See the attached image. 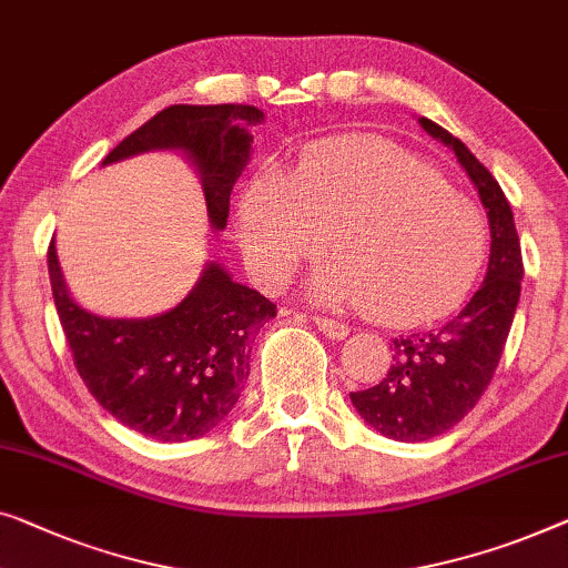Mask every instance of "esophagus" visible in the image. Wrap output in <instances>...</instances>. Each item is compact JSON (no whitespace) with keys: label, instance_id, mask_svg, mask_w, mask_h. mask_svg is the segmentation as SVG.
I'll return each mask as SVG.
<instances>
[{"label":"esophagus","instance_id":"34e87169","mask_svg":"<svg viewBox=\"0 0 568 568\" xmlns=\"http://www.w3.org/2000/svg\"><path fill=\"white\" fill-rule=\"evenodd\" d=\"M315 325H317L320 333L327 335V338H333V341L348 338V333H351L348 325L338 323V320H331V317H315Z\"/></svg>","mask_w":568,"mask_h":568}]
</instances>
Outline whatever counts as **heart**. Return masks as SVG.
Segmentation results:
<instances>
[{
  "label": "heart",
  "mask_w": 568,
  "mask_h": 568,
  "mask_svg": "<svg viewBox=\"0 0 568 568\" xmlns=\"http://www.w3.org/2000/svg\"><path fill=\"white\" fill-rule=\"evenodd\" d=\"M241 245L264 284H282L327 245L307 292L376 323H433L466 300L487 258V220L430 163L384 138L310 151L278 179L258 174L237 207Z\"/></svg>",
  "instance_id": "1"
}]
</instances>
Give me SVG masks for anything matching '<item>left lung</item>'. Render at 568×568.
<instances>
[{
    "mask_svg": "<svg viewBox=\"0 0 568 568\" xmlns=\"http://www.w3.org/2000/svg\"><path fill=\"white\" fill-rule=\"evenodd\" d=\"M417 122L427 135L456 153L474 182L489 217L491 245L487 276L466 307L435 331L394 338L389 345L394 364L384 379L372 389L351 392L353 407L364 423L402 443L448 433L474 409L503 358L523 282L520 237L497 179L448 130L427 118H417Z\"/></svg>",
    "mask_w": 568,
    "mask_h": 568,
    "instance_id": "obj_1",
    "label": "left lung"
}]
</instances>
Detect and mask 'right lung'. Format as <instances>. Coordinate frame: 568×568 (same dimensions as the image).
Listing matches in <instances>:
<instances>
[{
  "mask_svg": "<svg viewBox=\"0 0 568 568\" xmlns=\"http://www.w3.org/2000/svg\"><path fill=\"white\" fill-rule=\"evenodd\" d=\"M264 112L251 104H174L114 145L102 166L148 151H182L200 174L207 217L225 230L230 192L251 161ZM53 302L73 364L114 420L148 438H202L235 407L251 374V351L276 304L207 261L192 292L153 317H102L71 297L55 243L48 248Z\"/></svg>",
  "mask_w": 568,
  "mask_h": 568,
  "instance_id": "right-lung-1",
  "label": "right lung"
}]
</instances>
